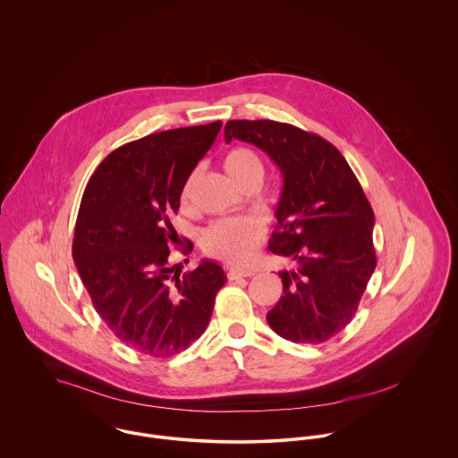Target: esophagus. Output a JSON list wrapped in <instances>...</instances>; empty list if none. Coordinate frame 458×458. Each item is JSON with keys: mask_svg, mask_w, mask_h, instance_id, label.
<instances>
[{"mask_svg": "<svg viewBox=\"0 0 458 458\" xmlns=\"http://www.w3.org/2000/svg\"><path fill=\"white\" fill-rule=\"evenodd\" d=\"M254 275V271H250V269H240V267H229L227 269V278L229 280H236V278H247V276H252Z\"/></svg>", "mask_w": 458, "mask_h": 458, "instance_id": "esophagus-1", "label": "esophagus"}]
</instances>
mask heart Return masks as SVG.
Masks as SVG:
<instances>
[{
	"label": "heart",
	"instance_id": "obj_1",
	"mask_svg": "<svg viewBox=\"0 0 458 458\" xmlns=\"http://www.w3.org/2000/svg\"><path fill=\"white\" fill-rule=\"evenodd\" d=\"M224 169L236 185L245 189L261 183L264 176L261 158L249 148H234L224 158ZM196 174L189 178L182 191V200H189ZM264 229L254 218H222L209 224L200 233V249L216 259L231 264H245L262 242Z\"/></svg>",
	"mask_w": 458,
	"mask_h": 458
}]
</instances>
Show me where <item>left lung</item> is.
<instances>
[{
	"mask_svg": "<svg viewBox=\"0 0 458 458\" xmlns=\"http://www.w3.org/2000/svg\"><path fill=\"white\" fill-rule=\"evenodd\" d=\"M240 139L269 155L284 176L269 250L296 267L280 271L284 296L266 314L285 340L321 344L354 318L376 269L374 211L342 153L318 133L271 120H231Z\"/></svg>",
	"mask_w": 458,
	"mask_h": 458,
	"instance_id": "8db88e82",
	"label": "left lung"
}]
</instances>
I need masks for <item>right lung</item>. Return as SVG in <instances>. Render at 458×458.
I'll use <instances>...</instances> for the list:
<instances>
[{"label": "right lung", "mask_w": 458, "mask_h": 458, "mask_svg": "<svg viewBox=\"0 0 458 458\" xmlns=\"http://www.w3.org/2000/svg\"><path fill=\"white\" fill-rule=\"evenodd\" d=\"M222 122L158 131L109 153L89 178L72 256L95 310L131 349L155 358L185 351L204 333L224 269L202 261L174 276L169 220ZM187 240L182 254L192 252Z\"/></svg>", "instance_id": "1"}]
</instances>
